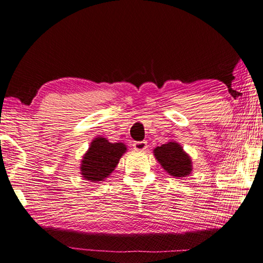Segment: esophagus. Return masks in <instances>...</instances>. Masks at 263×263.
I'll return each mask as SVG.
<instances>
[{
    "instance_id": "obj_1",
    "label": "esophagus",
    "mask_w": 263,
    "mask_h": 263,
    "mask_svg": "<svg viewBox=\"0 0 263 263\" xmlns=\"http://www.w3.org/2000/svg\"><path fill=\"white\" fill-rule=\"evenodd\" d=\"M133 146H134V149L137 151H143L148 148V144H146L145 141H140V142H134Z\"/></svg>"
}]
</instances>
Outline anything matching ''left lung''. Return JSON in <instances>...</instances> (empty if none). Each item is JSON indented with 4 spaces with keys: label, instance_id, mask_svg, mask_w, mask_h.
I'll list each match as a JSON object with an SVG mask.
<instances>
[{
    "label": "left lung",
    "instance_id": "8db88e82",
    "mask_svg": "<svg viewBox=\"0 0 263 263\" xmlns=\"http://www.w3.org/2000/svg\"><path fill=\"white\" fill-rule=\"evenodd\" d=\"M154 154L165 171L173 177H186L192 171L190 156L183 153L180 144L176 142H168L166 144L157 146Z\"/></svg>",
    "mask_w": 263,
    "mask_h": 263
}]
</instances>
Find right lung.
<instances>
[{
    "mask_svg": "<svg viewBox=\"0 0 263 263\" xmlns=\"http://www.w3.org/2000/svg\"><path fill=\"white\" fill-rule=\"evenodd\" d=\"M126 150L123 143H110L103 137H97L83 157L82 176L86 180L101 181L113 172Z\"/></svg>",
    "mask_w": 263,
    "mask_h": 263,
    "instance_id": "obj_1",
    "label": "right lung"
}]
</instances>
